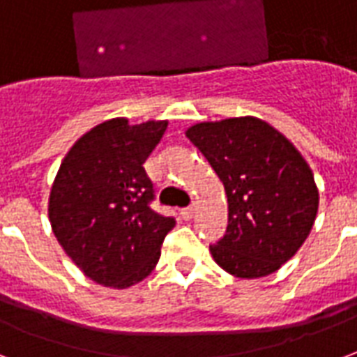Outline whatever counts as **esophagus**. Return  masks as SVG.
Returning a JSON list of instances; mask_svg holds the SVG:
<instances>
[{"label": "esophagus", "mask_w": 357, "mask_h": 357, "mask_svg": "<svg viewBox=\"0 0 357 357\" xmlns=\"http://www.w3.org/2000/svg\"><path fill=\"white\" fill-rule=\"evenodd\" d=\"M192 215H195V208H192V206L181 209V217H183L185 221H189V219H192Z\"/></svg>", "instance_id": "obj_1"}]
</instances>
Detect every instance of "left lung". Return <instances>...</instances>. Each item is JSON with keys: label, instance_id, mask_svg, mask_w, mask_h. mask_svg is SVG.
<instances>
[{"label": "left lung", "instance_id": "1", "mask_svg": "<svg viewBox=\"0 0 357 357\" xmlns=\"http://www.w3.org/2000/svg\"><path fill=\"white\" fill-rule=\"evenodd\" d=\"M185 135L227 190L228 227L209 245L213 260L239 279L275 273L317 219L318 189L307 160L287 136L252 116L204 121Z\"/></svg>", "mask_w": 357, "mask_h": 357}]
</instances>
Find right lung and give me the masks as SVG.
<instances>
[{
    "mask_svg": "<svg viewBox=\"0 0 357 357\" xmlns=\"http://www.w3.org/2000/svg\"><path fill=\"white\" fill-rule=\"evenodd\" d=\"M168 121L108 119L65 155L50 190L54 236L84 275L129 288L153 271L174 217L151 209L155 190L144 162Z\"/></svg>",
    "mask_w": 357,
    "mask_h": 357,
    "instance_id": "1",
    "label": "right lung"
}]
</instances>
